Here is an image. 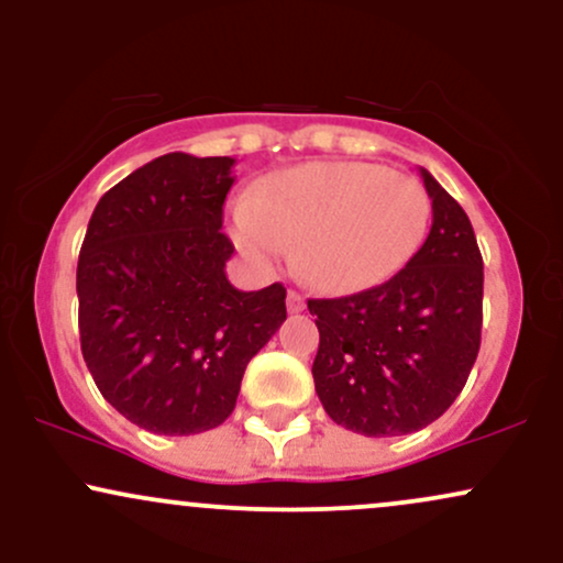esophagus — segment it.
I'll return each instance as SVG.
<instances>
[{
	"label": "esophagus",
	"instance_id": "obj_1",
	"mask_svg": "<svg viewBox=\"0 0 563 563\" xmlns=\"http://www.w3.org/2000/svg\"><path fill=\"white\" fill-rule=\"evenodd\" d=\"M303 309V296L296 294V290H288V312L299 314Z\"/></svg>",
	"mask_w": 563,
	"mask_h": 563
}]
</instances>
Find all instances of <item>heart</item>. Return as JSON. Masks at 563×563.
<instances>
[{"label": "heart", "instance_id": "1", "mask_svg": "<svg viewBox=\"0 0 563 563\" xmlns=\"http://www.w3.org/2000/svg\"><path fill=\"white\" fill-rule=\"evenodd\" d=\"M431 198L416 177L360 161L290 166L254 187L232 211V241L256 267L294 249L303 280L354 294L389 280L418 254Z\"/></svg>", "mask_w": 563, "mask_h": 563}]
</instances>
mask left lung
<instances>
[{
    "label": "left lung",
    "mask_w": 563,
    "mask_h": 563,
    "mask_svg": "<svg viewBox=\"0 0 563 563\" xmlns=\"http://www.w3.org/2000/svg\"><path fill=\"white\" fill-rule=\"evenodd\" d=\"M431 230L391 280L309 299L320 331L312 376L335 423L402 437L437 421L466 386L482 344L484 267L466 211L421 169Z\"/></svg>",
    "instance_id": "8db88e82"
}]
</instances>
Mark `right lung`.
<instances>
[{
    "instance_id": "obj_1",
    "label": "right lung",
    "mask_w": 563,
    "mask_h": 563,
    "mask_svg": "<svg viewBox=\"0 0 563 563\" xmlns=\"http://www.w3.org/2000/svg\"><path fill=\"white\" fill-rule=\"evenodd\" d=\"M235 158L166 153L111 187L76 269L81 354L126 421L166 437L217 429L245 365L286 320V288L238 290L222 206Z\"/></svg>"
}]
</instances>
